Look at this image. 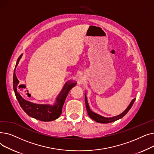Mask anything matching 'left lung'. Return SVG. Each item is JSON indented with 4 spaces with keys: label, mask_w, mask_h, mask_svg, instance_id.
<instances>
[{
    "label": "left lung",
    "mask_w": 154,
    "mask_h": 154,
    "mask_svg": "<svg viewBox=\"0 0 154 154\" xmlns=\"http://www.w3.org/2000/svg\"><path fill=\"white\" fill-rule=\"evenodd\" d=\"M135 100V98L129 104V106H128V107L120 115H118L117 116L115 117H110V118H107V117H104L103 116H101L96 113L92 112L90 107L89 106H88V103L87 102V97H86V94H85V106H86V109H87V111L88 113V115L92 119H93L94 120L96 121L97 122L99 123H102V124H108V123H110V122H113L114 121H116L121 118H122L124 116H125L126 115L127 113L128 112V110L131 109V108L132 107V105L134 104V102Z\"/></svg>",
    "instance_id": "1"
}]
</instances>
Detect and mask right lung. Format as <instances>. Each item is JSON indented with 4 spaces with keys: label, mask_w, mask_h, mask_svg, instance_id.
Listing matches in <instances>:
<instances>
[{
    "label": "right lung",
    "mask_w": 154,
    "mask_h": 154,
    "mask_svg": "<svg viewBox=\"0 0 154 154\" xmlns=\"http://www.w3.org/2000/svg\"><path fill=\"white\" fill-rule=\"evenodd\" d=\"M22 56V54L19 56V57L17 59L13 75L14 91L16 98H17L20 107L29 116L40 121L49 122V121H52L59 118L62 114V107L64 104L65 100H66L71 88L74 87L77 84V83L70 81V83L66 86L65 85H67V83L65 84L60 93L56 99V102L53 106H51V105L48 104L34 103L23 99L17 91V85L19 81L17 77H16L15 72V68L17 66Z\"/></svg>",
    "instance_id": "obj_1"
}]
</instances>
